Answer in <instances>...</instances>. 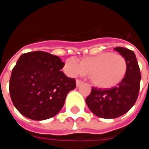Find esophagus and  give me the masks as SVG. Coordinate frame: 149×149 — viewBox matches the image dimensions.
Here are the masks:
<instances>
[{"instance_id": "34e87169", "label": "esophagus", "mask_w": 149, "mask_h": 149, "mask_svg": "<svg viewBox=\"0 0 149 149\" xmlns=\"http://www.w3.org/2000/svg\"><path fill=\"white\" fill-rule=\"evenodd\" d=\"M82 84H83V81H81V80H77V87H79Z\"/></svg>"}]
</instances>
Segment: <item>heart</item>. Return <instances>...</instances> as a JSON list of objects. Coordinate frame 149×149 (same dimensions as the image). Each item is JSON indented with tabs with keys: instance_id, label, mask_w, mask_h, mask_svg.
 Returning <instances> with one entry per match:
<instances>
[{
	"instance_id": "obj_1",
	"label": "heart",
	"mask_w": 149,
	"mask_h": 149,
	"mask_svg": "<svg viewBox=\"0 0 149 149\" xmlns=\"http://www.w3.org/2000/svg\"><path fill=\"white\" fill-rule=\"evenodd\" d=\"M64 70L71 77L88 74L92 84L96 87L110 88L125 79L128 71V62L121 54L103 52L82 58L80 64L75 60L68 59Z\"/></svg>"
}]
</instances>
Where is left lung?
I'll use <instances>...</instances> for the list:
<instances>
[{"label":"left lung","mask_w":149,"mask_h":149,"mask_svg":"<svg viewBox=\"0 0 149 149\" xmlns=\"http://www.w3.org/2000/svg\"><path fill=\"white\" fill-rule=\"evenodd\" d=\"M114 50L128 62L125 79L109 89L93 87L85 100L91 112L100 118L114 119L125 114L135 104L140 90L141 76L135 53L124 47H116Z\"/></svg>","instance_id":"1"}]
</instances>
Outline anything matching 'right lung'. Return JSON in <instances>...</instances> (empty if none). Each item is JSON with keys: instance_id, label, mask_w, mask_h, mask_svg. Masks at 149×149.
<instances>
[{"instance_id": "add662e5", "label": "right lung", "mask_w": 149, "mask_h": 149, "mask_svg": "<svg viewBox=\"0 0 149 149\" xmlns=\"http://www.w3.org/2000/svg\"><path fill=\"white\" fill-rule=\"evenodd\" d=\"M65 66L57 56L42 51L24 53L18 59L9 81V93L21 115L34 120L56 116L64 106L74 78L61 71Z\"/></svg>"}]
</instances>
